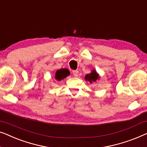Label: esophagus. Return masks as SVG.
I'll return each instance as SVG.
<instances>
[{
	"label": "esophagus",
	"instance_id": "34e87169",
	"mask_svg": "<svg viewBox=\"0 0 147 147\" xmlns=\"http://www.w3.org/2000/svg\"><path fill=\"white\" fill-rule=\"evenodd\" d=\"M78 73H79V71H78V70H74V71H73V74L75 77H77V76H78Z\"/></svg>",
	"mask_w": 147,
	"mask_h": 147
}]
</instances>
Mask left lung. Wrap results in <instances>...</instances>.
Returning a JSON list of instances; mask_svg holds the SVG:
<instances>
[{
    "label": "left lung",
    "instance_id": "obj_1",
    "mask_svg": "<svg viewBox=\"0 0 147 147\" xmlns=\"http://www.w3.org/2000/svg\"><path fill=\"white\" fill-rule=\"evenodd\" d=\"M100 79V76H99V74L96 71V70L93 69L91 70V73L87 74L85 76V80L88 81L90 82V84H92L93 82H97V80H99Z\"/></svg>",
    "mask_w": 147,
    "mask_h": 147
}]
</instances>
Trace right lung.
I'll use <instances>...</instances> for the list:
<instances>
[{"label": "right lung", "mask_w": 147, "mask_h": 147, "mask_svg": "<svg viewBox=\"0 0 147 147\" xmlns=\"http://www.w3.org/2000/svg\"><path fill=\"white\" fill-rule=\"evenodd\" d=\"M70 74L68 69H60L57 70L55 74V79L58 81H61L63 79L67 77Z\"/></svg>", "instance_id": "right-lung-1"}]
</instances>
